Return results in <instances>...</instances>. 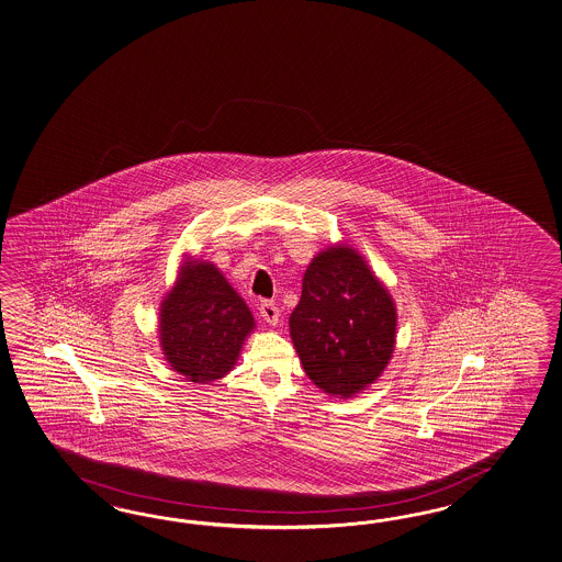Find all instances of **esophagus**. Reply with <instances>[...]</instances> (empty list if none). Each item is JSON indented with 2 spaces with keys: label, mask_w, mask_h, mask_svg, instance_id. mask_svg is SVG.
<instances>
[{
  "label": "esophagus",
  "mask_w": 562,
  "mask_h": 562,
  "mask_svg": "<svg viewBox=\"0 0 562 562\" xmlns=\"http://www.w3.org/2000/svg\"><path fill=\"white\" fill-rule=\"evenodd\" d=\"M259 312L260 316H262V319H265L267 324H271V326H274V324L279 322V307H277V305H274L273 302L260 303Z\"/></svg>",
  "instance_id": "obj_1"
}]
</instances>
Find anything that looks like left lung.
Instances as JSON below:
<instances>
[{
	"label": "left lung",
	"mask_w": 562,
	"mask_h": 562,
	"mask_svg": "<svg viewBox=\"0 0 562 562\" xmlns=\"http://www.w3.org/2000/svg\"><path fill=\"white\" fill-rule=\"evenodd\" d=\"M395 326V303L355 248L328 246L307 265L289 334L324 393L352 397L374 383L393 355Z\"/></svg>",
	"instance_id": "obj_1"
}]
</instances>
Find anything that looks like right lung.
<instances>
[{
  "mask_svg": "<svg viewBox=\"0 0 562 562\" xmlns=\"http://www.w3.org/2000/svg\"><path fill=\"white\" fill-rule=\"evenodd\" d=\"M160 348L171 369L193 383L231 373L255 317L216 265L186 260L160 303Z\"/></svg>",
  "mask_w": 562,
  "mask_h": 562,
  "instance_id": "obj_1",
  "label": "right lung"
}]
</instances>
